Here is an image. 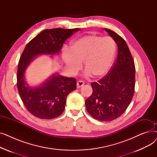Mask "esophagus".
<instances>
[{
    "label": "esophagus",
    "mask_w": 157,
    "mask_h": 157,
    "mask_svg": "<svg viewBox=\"0 0 157 157\" xmlns=\"http://www.w3.org/2000/svg\"><path fill=\"white\" fill-rule=\"evenodd\" d=\"M84 82L83 81H78V82H77V88H81V87H82L83 86V85H84Z\"/></svg>",
    "instance_id": "34e87169"
}]
</instances>
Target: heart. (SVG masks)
I'll use <instances>...</instances> for the list:
<instances>
[{
	"mask_svg": "<svg viewBox=\"0 0 157 157\" xmlns=\"http://www.w3.org/2000/svg\"><path fill=\"white\" fill-rule=\"evenodd\" d=\"M117 44L110 37L88 34L74 40L69 49L62 52V60L71 73H76L84 63L86 74L102 78L109 72L114 62Z\"/></svg>",
	"mask_w": 157,
	"mask_h": 157,
	"instance_id": "obj_1",
	"label": "heart"
}]
</instances>
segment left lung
<instances>
[{"instance_id":"obj_1","label":"left lung","mask_w":157,"mask_h":157,"mask_svg":"<svg viewBox=\"0 0 157 157\" xmlns=\"http://www.w3.org/2000/svg\"><path fill=\"white\" fill-rule=\"evenodd\" d=\"M118 46V56L110 72L98 83L91 84L93 93L85 101L88 113L101 121L120 117L129 105L134 94L135 65L128 47L121 37L105 29Z\"/></svg>"}]
</instances>
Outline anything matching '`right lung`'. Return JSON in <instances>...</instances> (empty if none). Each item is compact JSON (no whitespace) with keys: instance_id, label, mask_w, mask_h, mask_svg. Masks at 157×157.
Instances as JSON below:
<instances>
[{"instance_id":"right-lung-1","label":"right lung","mask_w":157,"mask_h":157,"mask_svg":"<svg viewBox=\"0 0 157 157\" xmlns=\"http://www.w3.org/2000/svg\"><path fill=\"white\" fill-rule=\"evenodd\" d=\"M80 30L46 29L25 48L18 66L17 86L23 104L34 117L48 120L59 117L64 111L67 95L76 88V80L55 73L41 85L31 86L25 81L27 67L39 55H59L66 39Z\"/></svg>"}]
</instances>
